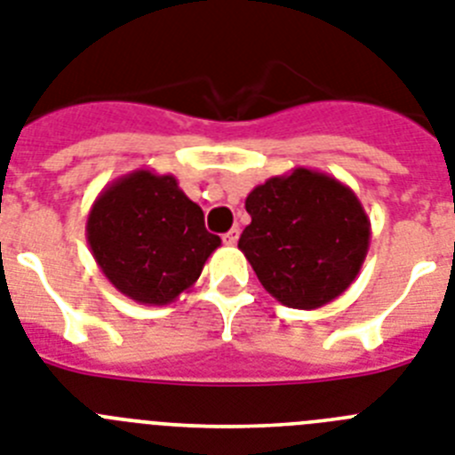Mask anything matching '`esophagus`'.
I'll list each match as a JSON object with an SVG mask.
<instances>
[{
    "label": "esophagus",
    "instance_id": "34e87169",
    "mask_svg": "<svg viewBox=\"0 0 455 455\" xmlns=\"http://www.w3.org/2000/svg\"><path fill=\"white\" fill-rule=\"evenodd\" d=\"M223 242L228 243V246H235V243L239 242V228H232L230 232H225Z\"/></svg>",
    "mask_w": 455,
    "mask_h": 455
}]
</instances>
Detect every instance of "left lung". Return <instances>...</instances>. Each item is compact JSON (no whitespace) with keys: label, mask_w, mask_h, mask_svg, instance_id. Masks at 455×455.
Returning <instances> with one entry per match:
<instances>
[{"label":"left lung","mask_w":455,"mask_h":455,"mask_svg":"<svg viewBox=\"0 0 455 455\" xmlns=\"http://www.w3.org/2000/svg\"><path fill=\"white\" fill-rule=\"evenodd\" d=\"M251 225L239 248L262 287L283 306L329 304L359 275L371 220L355 190L308 168L271 177L246 197Z\"/></svg>","instance_id":"1"}]
</instances>
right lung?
<instances>
[{
  "label": "right lung",
  "mask_w": 455,
  "mask_h": 455,
  "mask_svg": "<svg viewBox=\"0 0 455 455\" xmlns=\"http://www.w3.org/2000/svg\"><path fill=\"white\" fill-rule=\"evenodd\" d=\"M87 243L108 281L138 304H172L200 278L220 236L172 174L133 170L100 190Z\"/></svg>",
  "instance_id": "right-lung-1"
}]
</instances>
